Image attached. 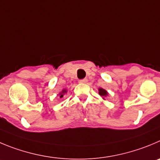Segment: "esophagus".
I'll use <instances>...</instances> for the list:
<instances>
[{
    "label": "esophagus",
    "mask_w": 160,
    "mask_h": 160,
    "mask_svg": "<svg viewBox=\"0 0 160 160\" xmlns=\"http://www.w3.org/2000/svg\"><path fill=\"white\" fill-rule=\"evenodd\" d=\"M87 81H88L87 79H82V80H79V83H87Z\"/></svg>",
    "instance_id": "obj_1"
}]
</instances>
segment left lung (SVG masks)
Instances as JSON below:
<instances>
[{"label":"left lung","mask_w":160,"mask_h":160,"mask_svg":"<svg viewBox=\"0 0 160 160\" xmlns=\"http://www.w3.org/2000/svg\"><path fill=\"white\" fill-rule=\"evenodd\" d=\"M98 94H99V95H100L102 97H106L107 95H108V93L107 92V91L104 90V89H102V88L98 89Z\"/></svg>","instance_id":"8db88e82"}]
</instances>
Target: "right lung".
<instances>
[{"mask_svg": "<svg viewBox=\"0 0 160 160\" xmlns=\"http://www.w3.org/2000/svg\"><path fill=\"white\" fill-rule=\"evenodd\" d=\"M66 92H67L66 90H63V91H62V92L59 94V95H60V98H62V97H63L64 94L66 93Z\"/></svg>", "mask_w": 160, "mask_h": 160, "instance_id": "1", "label": "right lung"}]
</instances>
